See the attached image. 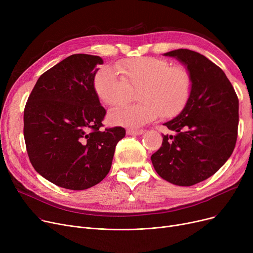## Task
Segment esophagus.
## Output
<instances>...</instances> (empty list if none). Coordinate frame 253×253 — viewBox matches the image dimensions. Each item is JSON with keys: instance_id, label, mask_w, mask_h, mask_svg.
Returning a JSON list of instances; mask_svg holds the SVG:
<instances>
[{"instance_id": "1", "label": "esophagus", "mask_w": 253, "mask_h": 253, "mask_svg": "<svg viewBox=\"0 0 253 253\" xmlns=\"http://www.w3.org/2000/svg\"><path fill=\"white\" fill-rule=\"evenodd\" d=\"M143 130H133V129H128L127 131H126V133L128 134V135H141L142 133H143Z\"/></svg>"}]
</instances>
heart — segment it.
Segmentation results:
<instances>
[{"label":"heart","instance_id":"1","mask_svg":"<svg viewBox=\"0 0 253 253\" xmlns=\"http://www.w3.org/2000/svg\"><path fill=\"white\" fill-rule=\"evenodd\" d=\"M116 70L100 68L93 80L97 97L105 104L115 106L126 102L131 90H137L133 105L119 106L110 112V121L119 126L139 128L159 116L171 118L187 105L192 90L189 72L182 66L156 57H135L120 61Z\"/></svg>","mask_w":253,"mask_h":253}]
</instances>
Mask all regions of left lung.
<instances>
[{"label":"left lung","mask_w":253,"mask_h":253,"mask_svg":"<svg viewBox=\"0 0 253 253\" xmlns=\"http://www.w3.org/2000/svg\"><path fill=\"white\" fill-rule=\"evenodd\" d=\"M190 74L192 90L185 108L164 125L162 147L151 157L157 173L170 183L190 187L228 161L237 140L239 100L223 71L200 53L177 49L164 53Z\"/></svg>","instance_id":"obj_1"}]
</instances>
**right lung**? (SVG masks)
Listing matches in <instances>:
<instances>
[{"label":"right lung","instance_id":"right-lung-1","mask_svg":"<svg viewBox=\"0 0 253 253\" xmlns=\"http://www.w3.org/2000/svg\"><path fill=\"white\" fill-rule=\"evenodd\" d=\"M99 56L74 54L45 72L24 109L23 134L40 175L81 191L100 182L112 166L122 127L101 130L105 110L93 87Z\"/></svg>","mask_w":253,"mask_h":253}]
</instances>
